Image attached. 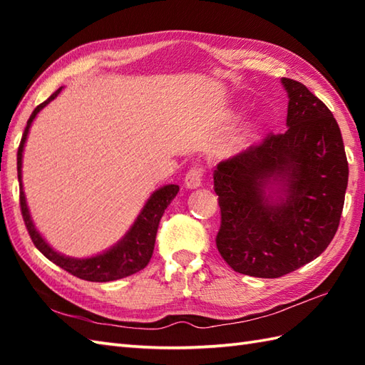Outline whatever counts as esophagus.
Returning <instances> with one entry per match:
<instances>
[{
  "mask_svg": "<svg viewBox=\"0 0 365 365\" xmlns=\"http://www.w3.org/2000/svg\"><path fill=\"white\" fill-rule=\"evenodd\" d=\"M202 177H204V169L200 166H192L188 170L187 177H185V187L190 190L199 188L200 185H202Z\"/></svg>",
  "mask_w": 365,
  "mask_h": 365,
  "instance_id": "1",
  "label": "esophagus"
}]
</instances>
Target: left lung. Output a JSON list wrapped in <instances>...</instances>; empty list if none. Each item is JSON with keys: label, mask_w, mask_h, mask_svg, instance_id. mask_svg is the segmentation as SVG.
Masks as SVG:
<instances>
[{"label": "left lung", "mask_w": 365, "mask_h": 365, "mask_svg": "<svg viewBox=\"0 0 365 365\" xmlns=\"http://www.w3.org/2000/svg\"><path fill=\"white\" fill-rule=\"evenodd\" d=\"M287 130L221 161L216 247L237 273L274 279L327 250L344 210L348 161L340 128L304 84L282 78Z\"/></svg>", "instance_id": "1"}]
</instances>
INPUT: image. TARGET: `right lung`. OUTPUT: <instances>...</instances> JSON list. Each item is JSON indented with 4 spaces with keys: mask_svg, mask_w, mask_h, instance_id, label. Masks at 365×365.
Listing matches in <instances>:
<instances>
[{
    "mask_svg": "<svg viewBox=\"0 0 365 365\" xmlns=\"http://www.w3.org/2000/svg\"><path fill=\"white\" fill-rule=\"evenodd\" d=\"M61 91H63V86H61L56 92H53V94L46 98L43 103L38 105L33 111V114L29 115V119L26 122V128L23 131L21 141L19 145L17 173H19V182H20V208H21L23 221H25L28 234L31 240H33V243L37 250L41 251L46 259L51 260L53 263H56V265L63 269H66L67 273L91 282L118 281V279L138 273V271L145 268L147 263L150 262L160 220L168 208V205L173 202V199L177 196L178 185H166V187H161L160 190L155 191L149 197V200L145 202L141 213L138 215L136 221L133 222V226L130 227L125 237H123L118 245H114L111 250L88 259L66 257V255L54 251L53 247L42 238V235L38 234L37 229L34 227L33 220H31L25 192H23V185H21V157H23V149H25V143H26L31 123H33L37 113L43 110L51 100L56 98Z\"/></svg>",
    "mask_w": 365,
    "mask_h": 365,
    "instance_id": "right-lung-1",
    "label": "right lung"
}]
</instances>
